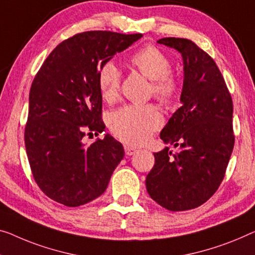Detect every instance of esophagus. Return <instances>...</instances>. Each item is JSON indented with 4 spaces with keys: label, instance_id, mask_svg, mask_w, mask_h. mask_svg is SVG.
<instances>
[{
    "label": "esophagus",
    "instance_id": "esophagus-1",
    "mask_svg": "<svg viewBox=\"0 0 255 255\" xmlns=\"http://www.w3.org/2000/svg\"><path fill=\"white\" fill-rule=\"evenodd\" d=\"M125 152H126L127 155H132L137 152V149H136V147H132L130 145H125Z\"/></svg>",
    "mask_w": 255,
    "mask_h": 255
}]
</instances>
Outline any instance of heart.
Masks as SVG:
<instances>
[{
    "label": "heart",
    "mask_w": 255,
    "mask_h": 255,
    "mask_svg": "<svg viewBox=\"0 0 255 255\" xmlns=\"http://www.w3.org/2000/svg\"><path fill=\"white\" fill-rule=\"evenodd\" d=\"M130 64L152 80L151 91L162 103H170L178 93V80L170 73L168 57L154 45H147L130 57ZM121 74L115 63L108 62L98 72V88L105 101L112 102L119 96ZM113 135L125 143L139 145L161 126L162 117L152 104H130L113 112L109 120Z\"/></svg>",
    "instance_id": "obj_1"
}]
</instances>
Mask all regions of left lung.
<instances>
[{"instance_id": "8db88e82", "label": "left lung", "mask_w": 255, "mask_h": 255, "mask_svg": "<svg viewBox=\"0 0 255 255\" xmlns=\"http://www.w3.org/2000/svg\"><path fill=\"white\" fill-rule=\"evenodd\" d=\"M158 43L183 58L182 106L160 132L168 147L154 153L145 184L150 197L166 210H192L214 195L225 177L234 149L233 100L212 57L191 40L164 37Z\"/></svg>"}]
</instances>
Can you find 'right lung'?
<instances>
[{"mask_svg":"<svg viewBox=\"0 0 255 255\" xmlns=\"http://www.w3.org/2000/svg\"><path fill=\"white\" fill-rule=\"evenodd\" d=\"M142 34L89 30L63 41L47 57L29 90L25 146L33 177L45 196L68 207L96 199L123 160L109 134L86 145L88 132L105 130L98 72Z\"/></svg>","mask_w":255,"mask_h":255,"instance_id":"obj_1","label":"right lung"}]
</instances>
